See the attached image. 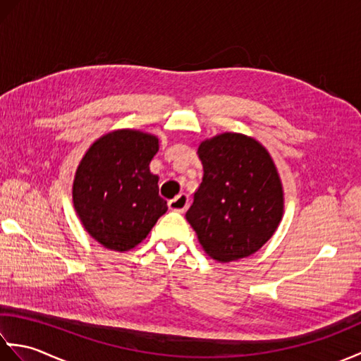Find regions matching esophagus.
<instances>
[{
  "label": "esophagus",
  "mask_w": 361,
  "mask_h": 361,
  "mask_svg": "<svg viewBox=\"0 0 361 361\" xmlns=\"http://www.w3.org/2000/svg\"><path fill=\"white\" fill-rule=\"evenodd\" d=\"M189 206V197L186 194H180L176 195L172 200H169V209L172 211H178V212H185Z\"/></svg>",
  "instance_id": "esophagus-1"
}]
</instances>
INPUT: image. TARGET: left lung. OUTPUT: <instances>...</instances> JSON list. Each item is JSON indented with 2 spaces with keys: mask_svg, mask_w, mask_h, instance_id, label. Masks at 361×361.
<instances>
[{
  "mask_svg": "<svg viewBox=\"0 0 361 361\" xmlns=\"http://www.w3.org/2000/svg\"><path fill=\"white\" fill-rule=\"evenodd\" d=\"M203 180L186 220L219 262L248 257L278 228L283 198L276 166L262 145L239 133L200 144Z\"/></svg>",
  "mask_w": 361,
  "mask_h": 361,
  "instance_id": "left-lung-1",
  "label": "left lung"
}]
</instances>
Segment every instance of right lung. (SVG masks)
Returning a JSON list of instances; mask_svg holds the SVG:
<instances>
[{
    "label": "right lung",
    "mask_w": 361,
    "mask_h": 361,
    "mask_svg": "<svg viewBox=\"0 0 361 361\" xmlns=\"http://www.w3.org/2000/svg\"><path fill=\"white\" fill-rule=\"evenodd\" d=\"M157 152L155 136L118 130L97 140L80 161L73 185L74 208L105 248L132 250L166 214L158 176L149 169Z\"/></svg>",
    "instance_id": "1"
}]
</instances>
